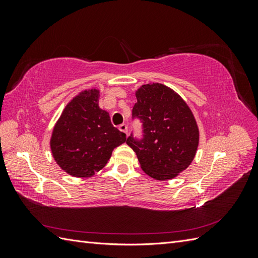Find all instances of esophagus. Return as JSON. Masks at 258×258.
<instances>
[{
    "label": "esophagus",
    "instance_id": "obj_1",
    "mask_svg": "<svg viewBox=\"0 0 258 258\" xmlns=\"http://www.w3.org/2000/svg\"><path fill=\"white\" fill-rule=\"evenodd\" d=\"M118 129H119L121 132H123V134H126V135H127V132H128V126H127L126 123H122V124H120Z\"/></svg>",
    "mask_w": 258,
    "mask_h": 258
}]
</instances>
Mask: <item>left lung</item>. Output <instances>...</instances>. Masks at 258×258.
<instances>
[{
  "label": "left lung",
  "mask_w": 258,
  "mask_h": 258,
  "mask_svg": "<svg viewBox=\"0 0 258 258\" xmlns=\"http://www.w3.org/2000/svg\"><path fill=\"white\" fill-rule=\"evenodd\" d=\"M132 117L143 122V139L132 135L126 143L137 154L144 172L158 181L174 178L194 160L199 144L195 116L181 96L159 83L137 91Z\"/></svg>",
  "instance_id": "1"
}]
</instances>
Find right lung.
Masks as SVG:
<instances>
[{"label":"right lung","instance_id":"1","mask_svg":"<svg viewBox=\"0 0 258 258\" xmlns=\"http://www.w3.org/2000/svg\"><path fill=\"white\" fill-rule=\"evenodd\" d=\"M100 91L86 89L64 107L54 124L50 150L57 165L75 177H90L103 169L114 148L126 142L110 114L99 107Z\"/></svg>","mask_w":258,"mask_h":258}]
</instances>
